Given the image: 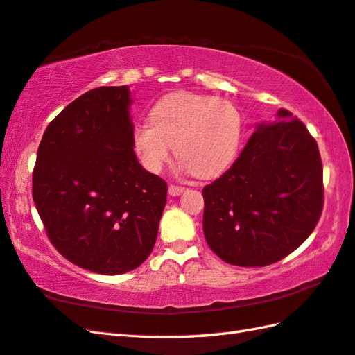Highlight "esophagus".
I'll return each instance as SVG.
<instances>
[{"mask_svg":"<svg viewBox=\"0 0 355 355\" xmlns=\"http://www.w3.org/2000/svg\"><path fill=\"white\" fill-rule=\"evenodd\" d=\"M186 191L184 186H178V184H169V193L172 197H175V195L183 193Z\"/></svg>","mask_w":355,"mask_h":355,"instance_id":"obj_1","label":"esophagus"}]
</instances>
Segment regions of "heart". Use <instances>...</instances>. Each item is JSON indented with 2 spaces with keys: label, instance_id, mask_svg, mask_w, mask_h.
Here are the masks:
<instances>
[{
  "label": "heart",
  "instance_id": "b5f03b06",
  "mask_svg": "<svg viewBox=\"0 0 355 355\" xmlns=\"http://www.w3.org/2000/svg\"><path fill=\"white\" fill-rule=\"evenodd\" d=\"M149 122L132 131V146L143 168L160 172L173 146L175 157L198 178H212L230 168L244 131L235 103L189 92L163 96L150 108Z\"/></svg>",
  "mask_w": 355,
  "mask_h": 355
}]
</instances>
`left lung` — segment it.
Returning a JSON list of instances; mask_svg holds the SVG:
<instances>
[{
  "mask_svg": "<svg viewBox=\"0 0 355 355\" xmlns=\"http://www.w3.org/2000/svg\"><path fill=\"white\" fill-rule=\"evenodd\" d=\"M259 125L230 169L205 186L209 247L238 267H266L311 235L323 209V168L313 135L288 110Z\"/></svg>",
  "mask_w": 355,
  "mask_h": 355,
  "instance_id": "1",
  "label": "left lung"
}]
</instances>
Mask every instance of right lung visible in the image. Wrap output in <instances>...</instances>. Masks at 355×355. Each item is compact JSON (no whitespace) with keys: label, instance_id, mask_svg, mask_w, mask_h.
<instances>
[{"label":"right lung","instance_id":"obj_1","mask_svg":"<svg viewBox=\"0 0 355 355\" xmlns=\"http://www.w3.org/2000/svg\"><path fill=\"white\" fill-rule=\"evenodd\" d=\"M130 89L99 87L49 123L32 195L50 243L74 266L122 275L150 254L168 184L132 149Z\"/></svg>","mask_w":355,"mask_h":355}]
</instances>
